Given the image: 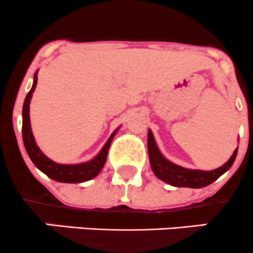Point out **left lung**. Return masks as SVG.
<instances>
[{
    "label": "left lung",
    "instance_id": "1",
    "mask_svg": "<svg viewBox=\"0 0 253 253\" xmlns=\"http://www.w3.org/2000/svg\"><path fill=\"white\" fill-rule=\"evenodd\" d=\"M148 153L149 160H150L151 169L154 173L161 180L166 182L167 184L174 185V187H185V188H204L211 184L218 179L223 173L232 167L238 154V148L234 150L232 158L225 162L223 166L218 167L213 171H201V169H189L180 167L173 162L169 161L159 150L154 139L153 132L148 131Z\"/></svg>",
    "mask_w": 253,
    "mask_h": 253
}]
</instances>
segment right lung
Segmentation results:
<instances>
[{
	"instance_id": "right-lung-1",
	"label": "right lung",
	"mask_w": 253,
	"mask_h": 253,
	"mask_svg": "<svg viewBox=\"0 0 253 253\" xmlns=\"http://www.w3.org/2000/svg\"><path fill=\"white\" fill-rule=\"evenodd\" d=\"M36 84L37 71L35 73V76H34L33 87H31L28 95H26L23 105V142L24 145H25L26 153H28L29 158L31 159V161L34 162V165H35L40 171H42L44 174L48 175V177L52 178L53 180H57V182L82 183L94 178L95 175L102 171L103 167H104L109 148H110L111 144V140H113L114 135H115L119 128H116L115 131L113 132V134L110 135V138H109L108 142L105 143V145L103 147L102 150H100V153L98 154L94 159H92V160L76 165H63L52 161L40 150L39 147H37L35 138H34L33 132H31L30 115H29V111H30V100L31 97H33V93L36 88Z\"/></svg>"
}]
</instances>
